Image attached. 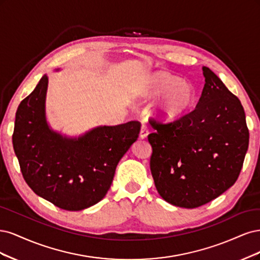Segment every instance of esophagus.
<instances>
[{"mask_svg": "<svg viewBox=\"0 0 260 260\" xmlns=\"http://www.w3.org/2000/svg\"><path fill=\"white\" fill-rule=\"evenodd\" d=\"M148 134H149L148 126H147L146 124H142V125H141V129H140V134H139V137H140L141 139H145V138H147Z\"/></svg>", "mask_w": 260, "mask_h": 260, "instance_id": "1", "label": "esophagus"}]
</instances>
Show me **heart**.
Returning <instances> with one entry per match:
<instances>
[{
  "instance_id": "heart-1",
  "label": "heart",
  "mask_w": 260,
  "mask_h": 260,
  "mask_svg": "<svg viewBox=\"0 0 260 260\" xmlns=\"http://www.w3.org/2000/svg\"><path fill=\"white\" fill-rule=\"evenodd\" d=\"M164 93L158 104V112L166 120H174L188 111L196 98L194 88L191 84L165 73L152 75L139 90L142 98H152Z\"/></svg>"
}]
</instances>
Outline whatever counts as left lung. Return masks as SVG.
Wrapping results in <instances>:
<instances>
[{
  "mask_svg": "<svg viewBox=\"0 0 260 260\" xmlns=\"http://www.w3.org/2000/svg\"><path fill=\"white\" fill-rule=\"evenodd\" d=\"M194 110L163 123L149 122L150 170L166 202L194 208L211 202L237 181L248 148L249 132L239 98L207 67Z\"/></svg>",
  "mask_w": 260,
  "mask_h": 260,
  "instance_id": "8db88e82",
  "label": "left lung"
}]
</instances>
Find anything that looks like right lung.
<instances>
[{
    "instance_id": "obj_1",
    "label": "right lung",
    "mask_w": 260,
    "mask_h": 260,
    "mask_svg": "<svg viewBox=\"0 0 260 260\" xmlns=\"http://www.w3.org/2000/svg\"><path fill=\"white\" fill-rule=\"evenodd\" d=\"M44 75L16 112L13 146L20 171L35 193L66 211L98 203L112 183L116 165L139 136L131 121L97 127L78 139L63 138L45 120Z\"/></svg>"
}]
</instances>
